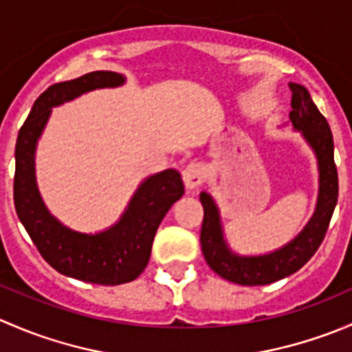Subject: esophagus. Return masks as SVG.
<instances>
[{"label": "esophagus", "instance_id": "obj_1", "mask_svg": "<svg viewBox=\"0 0 352 352\" xmlns=\"http://www.w3.org/2000/svg\"><path fill=\"white\" fill-rule=\"evenodd\" d=\"M206 177V168L201 163H189L186 168L182 170V179L184 184L189 190H196L197 187H201V184L204 182Z\"/></svg>", "mask_w": 352, "mask_h": 352}]
</instances>
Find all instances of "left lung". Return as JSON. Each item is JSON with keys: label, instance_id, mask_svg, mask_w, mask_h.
<instances>
[{"label": "left lung", "instance_id": "obj_1", "mask_svg": "<svg viewBox=\"0 0 352 352\" xmlns=\"http://www.w3.org/2000/svg\"><path fill=\"white\" fill-rule=\"evenodd\" d=\"M289 122L301 134L315 153L318 166L317 206L310 221L291 242L278 250L262 255H240L232 250L225 239L221 214L212 196L206 190L199 194L204 208L201 228V247L209 267L223 279L242 286H264L300 271L317 252L327 233L330 218L337 204L339 180L333 163V140L329 122L318 112L303 85L289 83Z\"/></svg>", "mask_w": 352, "mask_h": 352}]
</instances>
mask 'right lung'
Wrapping results in <instances>:
<instances>
[{"mask_svg": "<svg viewBox=\"0 0 352 352\" xmlns=\"http://www.w3.org/2000/svg\"><path fill=\"white\" fill-rule=\"evenodd\" d=\"M124 83L126 78L120 73L94 71L52 85L35 100L15 146L13 199L32 242L58 272L104 286L131 283L144 271L160 223L173 202L184 196L180 173L166 168L146 177L112 226L98 233H81L63 225L44 204L35 179V150L52 109L88 91Z\"/></svg>", "mask_w": 352, "mask_h": 352, "instance_id": "add662e5", "label": "right lung"}]
</instances>
